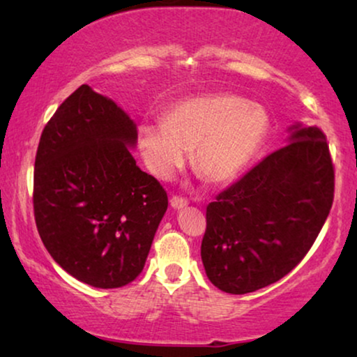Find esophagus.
I'll use <instances>...</instances> for the list:
<instances>
[{"instance_id": "obj_1", "label": "esophagus", "mask_w": 357, "mask_h": 357, "mask_svg": "<svg viewBox=\"0 0 357 357\" xmlns=\"http://www.w3.org/2000/svg\"><path fill=\"white\" fill-rule=\"evenodd\" d=\"M188 204V199L185 197H180V195H174L172 198H170V206L174 209H182Z\"/></svg>"}]
</instances>
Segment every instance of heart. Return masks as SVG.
<instances>
[{
  "label": "heart",
  "mask_w": 357,
  "mask_h": 357,
  "mask_svg": "<svg viewBox=\"0 0 357 357\" xmlns=\"http://www.w3.org/2000/svg\"><path fill=\"white\" fill-rule=\"evenodd\" d=\"M268 128L261 105L231 94L195 97L172 107L164 121L141 125L139 146L158 177H170L193 151L195 169L208 182L227 183L250 164Z\"/></svg>",
  "instance_id": "heart-1"
}]
</instances>
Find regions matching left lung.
<instances>
[{
  "instance_id": "obj_1",
  "label": "left lung",
  "mask_w": 357,
  "mask_h": 357,
  "mask_svg": "<svg viewBox=\"0 0 357 357\" xmlns=\"http://www.w3.org/2000/svg\"><path fill=\"white\" fill-rule=\"evenodd\" d=\"M266 155L206 208L202 260L214 286L247 294L291 273L328 218L335 165L319 126H292Z\"/></svg>"
}]
</instances>
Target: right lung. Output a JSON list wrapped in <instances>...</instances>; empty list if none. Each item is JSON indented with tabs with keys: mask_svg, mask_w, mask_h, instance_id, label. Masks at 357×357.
Listing matches in <instances>:
<instances>
[{
	"mask_svg": "<svg viewBox=\"0 0 357 357\" xmlns=\"http://www.w3.org/2000/svg\"><path fill=\"white\" fill-rule=\"evenodd\" d=\"M136 125L87 84L42 131L33 169V218L43 245L66 273L115 289L143 271L167 209V192L136 165Z\"/></svg>",
	"mask_w": 357,
	"mask_h": 357,
	"instance_id": "add662e5",
	"label": "right lung"
}]
</instances>
